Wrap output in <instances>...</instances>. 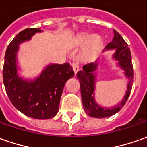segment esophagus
Masks as SVG:
<instances>
[{
  "mask_svg": "<svg viewBox=\"0 0 147 147\" xmlns=\"http://www.w3.org/2000/svg\"><path fill=\"white\" fill-rule=\"evenodd\" d=\"M72 67H73V71L75 74H76L78 72V71L80 70V67H79V64L77 63H72Z\"/></svg>",
  "mask_w": 147,
  "mask_h": 147,
  "instance_id": "1",
  "label": "esophagus"
}]
</instances>
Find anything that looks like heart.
<instances>
[{
	"instance_id": "b5f03b06",
	"label": "heart",
	"mask_w": 147,
	"mask_h": 147,
	"mask_svg": "<svg viewBox=\"0 0 147 147\" xmlns=\"http://www.w3.org/2000/svg\"><path fill=\"white\" fill-rule=\"evenodd\" d=\"M90 40H89V39ZM81 42L83 44L88 43V51L89 52H92V51H94L95 49L98 48L99 45H101V37L99 36L98 35H94L93 36H91L88 33H85V34H83L81 36V39H80Z\"/></svg>"
}]
</instances>
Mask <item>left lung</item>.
Returning <instances> with one entry per match:
<instances>
[{
  "label": "left lung",
  "instance_id": "1",
  "mask_svg": "<svg viewBox=\"0 0 147 147\" xmlns=\"http://www.w3.org/2000/svg\"><path fill=\"white\" fill-rule=\"evenodd\" d=\"M106 49H115L113 58L119 63V65L125 71L124 74L129 79L127 86V92L123 101L112 108H104L95 102L94 100V89H95V74L94 71L97 69V63H89L84 65L83 70L79 71L76 76L80 84V93L83 102L84 111L91 117L94 118H105L119 111L122 107H124L126 101L129 98L134 81V71L131 58V52L128 44L125 42L123 37L119 33L114 30L113 40L107 45Z\"/></svg>",
  "mask_w": 147,
  "mask_h": 147
}]
</instances>
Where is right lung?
<instances>
[{
    "label": "right lung",
    "mask_w": 147,
    "mask_h": 147,
    "mask_svg": "<svg viewBox=\"0 0 147 147\" xmlns=\"http://www.w3.org/2000/svg\"><path fill=\"white\" fill-rule=\"evenodd\" d=\"M40 32L36 28H26L16 35L8 45L3 67V81L9 98L15 108L34 119H50L59 110L60 98L64 85L74 76L71 66L64 64L49 65L34 81L28 82L18 76L16 53L18 45Z\"/></svg>",
    "instance_id": "right-lung-1"
}]
</instances>
